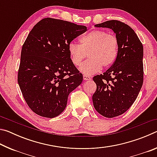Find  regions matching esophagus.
<instances>
[{
	"label": "esophagus",
	"instance_id": "1",
	"mask_svg": "<svg viewBox=\"0 0 157 157\" xmlns=\"http://www.w3.org/2000/svg\"><path fill=\"white\" fill-rule=\"evenodd\" d=\"M83 79L84 80H90L91 79V77L89 76V75H83Z\"/></svg>",
	"mask_w": 157,
	"mask_h": 157
}]
</instances>
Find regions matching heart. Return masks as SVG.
Segmentation results:
<instances>
[{
  "mask_svg": "<svg viewBox=\"0 0 157 157\" xmlns=\"http://www.w3.org/2000/svg\"><path fill=\"white\" fill-rule=\"evenodd\" d=\"M80 45L71 42L68 51L71 60L75 66H79V71L84 75H92L99 71L102 66L108 68L113 64L118 52L119 41L113 34L104 30H94L82 36Z\"/></svg>",
  "mask_w": 157,
  "mask_h": 157,
  "instance_id": "obj_1",
  "label": "heart"
}]
</instances>
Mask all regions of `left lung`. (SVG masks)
<instances>
[{"label":"left lung","mask_w":157,"mask_h":157,"mask_svg":"<svg viewBox=\"0 0 157 157\" xmlns=\"http://www.w3.org/2000/svg\"><path fill=\"white\" fill-rule=\"evenodd\" d=\"M95 27L111 29L119 41L113 64L93 78L97 86L92 97L94 108L106 118H113L129 109L141 89L143 47L133 29L121 21H107Z\"/></svg>","instance_id":"left-lung-1"}]
</instances>
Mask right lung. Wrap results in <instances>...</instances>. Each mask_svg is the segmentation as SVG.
<instances>
[{
  "instance_id": "add662e5",
  "label": "right lung",
  "mask_w": 157,
  "mask_h": 157,
  "mask_svg": "<svg viewBox=\"0 0 157 157\" xmlns=\"http://www.w3.org/2000/svg\"><path fill=\"white\" fill-rule=\"evenodd\" d=\"M86 30L84 25L46 18L30 32L21 50L18 83L35 113L59 116L69 94L81 84L83 76L71 62L68 46Z\"/></svg>"
}]
</instances>
